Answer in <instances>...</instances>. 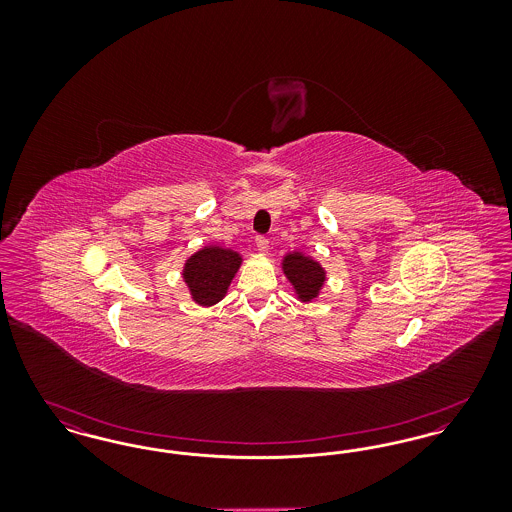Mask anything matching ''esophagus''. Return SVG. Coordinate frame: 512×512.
<instances>
[{
	"mask_svg": "<svg viewBox=\"0 0 512 512\" xmlns=\"http://www.w3.org/2000/svg\"><path fill=\"white\" fill-rule=\"evenodd\" d=\"M255 244H257V251H259L261 255H267L268 249H270V242H268L265 236H257Z\"/></svg>",
	"mask_w": 512,
	"mask_h": 512,
	"instance_id": "esophagus-1",
	"label": "esophagus"
}]
</instances>
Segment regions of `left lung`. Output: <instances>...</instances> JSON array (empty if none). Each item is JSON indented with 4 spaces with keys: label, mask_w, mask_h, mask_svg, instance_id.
<instances>
[{
    "label": "left lung",
    "mask_w": 512,
    "mask_h": 512,
    "mask_svg": "<svg viewBox=\"0 0 512 512\" xmlns=\"http://www.w3.org/2000/svg\"><path fill=\"white\" fill-rule=\"evenodd\" d=\"M280 268L292 286L293 297L301 303H313L320 297L328 272L313 255L295 249L282 255Z\"/></svg>",
    "instance_id": "left-lung-1"
}]
</instances>
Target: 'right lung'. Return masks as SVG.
Returning a JSON list of instances; mask_svg holds the SVG:
<instances>
[{
    "label": "right lung",
    "instance_id": "add662e5",
    "mask_svg": "<svg viewBox=\"0 0 512 512\" xmlns=\"http://www.w3.org/2000/svg\"><path fill=\"white\" fill-rule=\"evenodd\" d=\"M244 263V255L224 245H203L182 267V282L199 307H213L228 293L232 280Z\"/></svg>",
    "mask_w": 512,
    "mask_h": 512
}]
</instances>
